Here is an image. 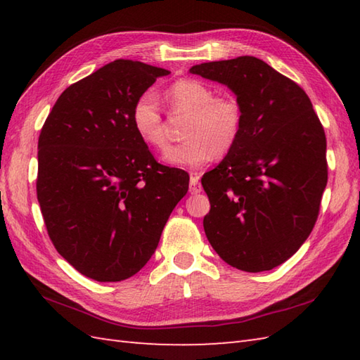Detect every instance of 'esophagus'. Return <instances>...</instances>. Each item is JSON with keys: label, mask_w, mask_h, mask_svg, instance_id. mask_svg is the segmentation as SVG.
Segmentation results:
<instances>
[{"label": "esophagus", "mask_w": 360, "mask_h": 360, "mask_svg": "<svg viewBox=\"0 0 360 360\" xmlns=\"http://www.w3.org/2000/svg\"><path fill=\"white\" fill-rule=\"evenodd\" d=\"M201 190L202 188H201V182H200V174L192 173V176H190V193L198 195Z\"/></svg>", "instance_id": "obj_1"}]
</instances>
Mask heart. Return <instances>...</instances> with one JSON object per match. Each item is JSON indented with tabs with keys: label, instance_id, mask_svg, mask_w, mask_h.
I'll return each instance as SVG.
<instances>
[{
	"label": "heart",
	"instance_id": "obj_1",
	"mask_svg": "<svg viewBox=\"0 0 360 360\" xmlns=\"http://www.w3.org/2000/svg\"><path fill=\"white\" fill-rule=\"evenodd\" d=\"M164 101L174 114H188L182 137L184 142L170 145L160 160L178 168H198L212 158H223L233 150L243 129V108L232 96H215L209 85L182 79L165 91ZM137 137L151 148L165 143L164 117L158 98L147 93L137 98L131 111Z\"/></svg>",
	"mask_w": 360,
	"mask_h": 360
}]
</instances>
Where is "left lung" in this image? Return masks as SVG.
Instances as JSON below:
<instances>
[{"instance_id": "1", "label": "left lung", "mask_w": 360, "mask_h": 360, "mask_svg": "<svg viewBox=\"0 0 360 360\" xmlns=\"http://www.w3.org/2000/svg\"><path fill=\"white\" fill-rule=\"evenodd\" d=\"M243 108L233 150L202 176L210 201L204 232L227 264L263 272L307 241L328 181L326 137L307 93L250 56L195 65Z\"/></svg>"}]
</instances>
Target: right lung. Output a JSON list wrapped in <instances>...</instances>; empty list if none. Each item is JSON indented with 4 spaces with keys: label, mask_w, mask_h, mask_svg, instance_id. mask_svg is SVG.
I'll return each mask as SVG.
<instances>
[{
    "label": "right lung",
    "mask_w": 360,
    "mask_h": 360,
    "mask_svg": "<svg viewBox=\"0 0 360 360\" xmlns=\"http://www.w3.org/2000/svg\"><path fill=\"white\" fill-rule=\"evenodd\" d=\"M164 68L114 60L66 88L38 139L37 198L57 252L96 281L147 264L188 174L160 165L137 137L131 111Z\"/></svg>",
    "instance_id": "right-lung-1"
}]
</instances>
